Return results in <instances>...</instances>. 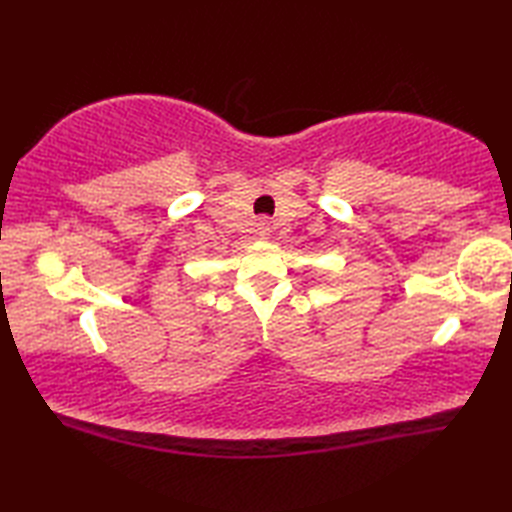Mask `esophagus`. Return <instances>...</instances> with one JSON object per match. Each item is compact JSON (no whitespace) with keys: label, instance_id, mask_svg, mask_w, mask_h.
<instances>
[{"label":"esophagus","instance_id":"34e87169","mask_svg":"<svg viewBox=\"0 0 512 512\" xmlns=\"http://www.w3.org/2000/svg\"><path fill=\"white\" fill-rule=\"evenodd\" d=\"M259 233H268V222L266 220H262V222H259Z\"/></svg>","mask_w":512,"mask_h":512}]
</instances>
